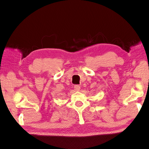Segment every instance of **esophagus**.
Listing matches in <instances>:
<instances>
[{
    "mask_svg": "<svg viewBox=\"0 0 149 149\" xmlns=\"http://www.w3.org/2000/svg\"><path fill=\"white\" fill-rule=\"evenodd\" d=\"M74 88L75 91H79V89H80L81 88H80V86H79V85H75Z\"/></svg>",
    "mask_w": 149,
    "mask_h": 149,
    "instance_id": "34e87169",
    "label": "esophagus"
}]
</instances>
